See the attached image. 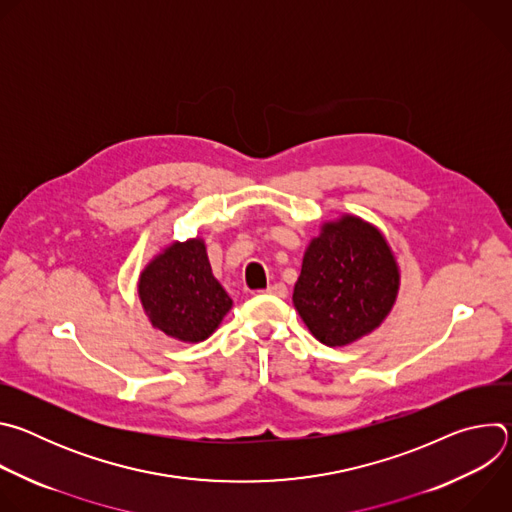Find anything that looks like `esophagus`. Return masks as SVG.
I'll use <instances>...</instances> for the list:
<instances>
[{
  "label": "esophagus",
  "instance_id": "obj_1",
  "mask_svg": "<svg viewBox=\"0 0 512 512\" xmlns=\"http://www.w3.org/2000/svg\"><path fill=\"white\" fill-rule=\"evenodd\" d=\"M265 294L277 296V298H285V296H287V287H285L283 283H271V285L265 289Z\"/></svg>",
  "mask_w": 512,
  "mask_h": 512
}]
</instances>
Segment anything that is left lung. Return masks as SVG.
I'll return each mask as SVG.
<instances>
[{
    "mask_svg": "<svg viewBox=\"0 0 512 512\" xmlns=\"http://www.w3.org/2000/svg\"><path fill=\"white\" fill-rule=\"evenodd\" d=\"M399 285V263L381 229L340 214L308 243L291 302L316 340L348 346L387 320Z\"/></svg>",
    "mask_w": 512,
    "mask_h": 512,
    "instance_id": "obj_1",
    "label": "left lung"
}]
</instances>
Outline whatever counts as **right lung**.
<instances>
[{"label": "right lung", "mask_w": 512, "mask_h": 512, "mask_svg": "<svg viewBox=\"0 0 512 512\" xmlns=\"http://www.w3.org/2000/svg\"><path fill=\"white\" fill-rule=\"evenodd\" d=\"M137 296L156 330L188 344L206 340L233 308L200 237L162 247L141 269Z\"/></svg>", "instance_id": "right-lung-1"}]
</instances>
